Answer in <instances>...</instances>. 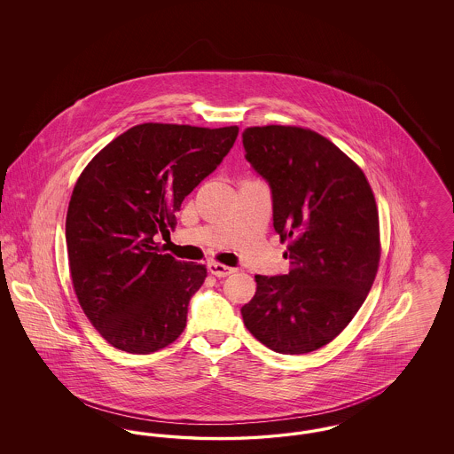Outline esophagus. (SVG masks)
I'll list each match as a JSON object with an SVG mask.
<instances>
[{"instance_id": "34e87169", "label": "esophagus", "mask_w": 454, "mask_h": 454, "mask_svg": "<svg viewBox=\"0 0 454 454\" xmlns=\"http://www.w3.org/2000/svg\"><path fill=\"white\" fill-rule=\"evenodd\" d=\"M209 272L215 274L217 278H226V276L233 274L235 269H231V267L224 265V263H219V262H211V263H209Z\"/></svg>"}]
</instances>
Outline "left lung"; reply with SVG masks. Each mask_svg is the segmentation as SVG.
<instances>
[{
	"instance_id": "1",
	"label": "left lung",
	"mask_w": 454,
	"mask_h": 454,
	"mask_svg": "<svg viewBox=\"0 0 454 454\" xmlns=\"http://www.w3.org/2000/svg\"><path fill=\"white\" fill-rule=\"evenodd\" d=\"M247 160L272 189L286 276H255L241 308L250 333L281 354L332 342L366 300L380 257V216L366 175L330 139L298 126L243 130Z\"/></svg>"
}]
</instances>
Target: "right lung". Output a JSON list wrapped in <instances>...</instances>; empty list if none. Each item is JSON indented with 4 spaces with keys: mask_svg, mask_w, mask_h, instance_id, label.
<instances>
[{
    "mask_svg": "<svg viewBox=\"0 0 454 454\" xmlns=\"http://www.w3.org/2000/svg\"><path fill=\"white\" fill-rule=\"evenodd\" d=\"M238 126L146 122L122 132L78 176L66 215L71 282L90 324L129 354L170 346L207 269L161 254L184 199L216 170Z\"/></svg>",
    "mask_w": 454,
    "mask_h": 454,
    "instance_id": "right-lung-1",
    "label": "right lung"
}]
</instances>
